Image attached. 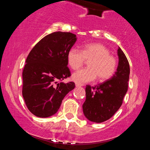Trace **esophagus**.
Instances as JSON below:
<instances>
[{
    "instance_id": "esophagus-1",
    "label": "esophagus",
    "mask_w": 150,
    "mask_h": 150,
    "mask_svg": "<svg viewBox=\"0 0 150 150\" xmlns=\"http://www.w3.org/2000/svg\"><path fill=\"white\" fill-rule=\"evenodd\" d=\"M75 86H76V87H82V85H80V84L76 83V84H75Z\"/></svg>"
}]
</instances>
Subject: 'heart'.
Wrapping results in <instances>:
<instances>
[{
  "label": "heart",
  "instance_id": "1",
  "mask_svg": "<svg viewBox=\"0 0 150 150\" xmlns=\"http://www.w3.org/2000/svg\"><path fill=\"white\" fill-rule=\"evenodd\" d=\"M108 48L101 44H89L84 46L80 51L72 48L67 54V61L72 69L80 68L85 61L88 68L75 72L72 75V80L78 84L87 83L98 77L104 81L113 76L117 67L116 59L110 55Z\"/></svg>",
  "mask_w": 150,
  "mask_h": 150
}]
</instances>
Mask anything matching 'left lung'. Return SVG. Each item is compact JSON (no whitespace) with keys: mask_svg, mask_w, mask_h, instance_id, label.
<instances>
[{"mask_svg":"<svg viewBox=\"0 0 150 150\" xmlns=\"http://www.w3.org/2000/svg\"><path fill=\"white\" fill-rule=\"evenodd\" d=\"M117 52L118 65L113 77L94 87L86 86L82 110L85 116L92 122L102 123L111 118L119 109L128 91L130 65L120 47Z\"/></svg>","mask_w":150,"mask_h":150,"instance_id":"obj_1","label":"left lung"}]
</instances>
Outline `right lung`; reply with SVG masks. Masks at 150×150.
Listing matches in <instances>:
<instances>
[{
    "label": "right lung",
    "instance_id": "obj_1",
    "mask_svg": "<svg viewBox=\"0 0 150 150\" xmlns=\"http://www.w3.org/2000/svg\"><path fill=\"white\" fill-rule=\"evenodd\" d=\"M76 41V35L70 32H53L41 39L29 53L22 72V96L34 116L54 115L63 98L75 88L74 82L60 80L70 76L67 54Z\"/></svg>",
    "mask_w": 150,
    "mask_h": 150
}]
</instances>
